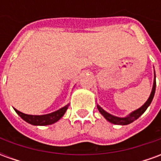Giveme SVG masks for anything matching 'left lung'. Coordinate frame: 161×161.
<instances>
[{"label": "left lung", "mask_w": 161, "mask_h": 161, "mask_svg": "<svg viewBox=\"0 0 161 161\" xmlns=\"http://www.w3.org/2000/svg\"><path fill=\"white\" fill-rule=\"evenodd\" d=\"M155 88H156V80H155V77H154V81H153V90L152 92H151V95H150V97L147 99V101L144 104L142 105V107L138 109H136L135 111L132 112L130 115L127 116V117H124V118H120V117H116V116H114V115H110V114H108L106 111H104L103 108L100 107V106H98L97 105V108L99 112L101 113L102 115L104 116L106 120H108L109 122H111V123H114V124H117V125H128L129 123H131L135 120H137V119L141 116V115L146 111V109L147 108L150 103H151V102H152L153 98V96H154V93H155Z\"/></svg>", "instance_id": "8db88e82"}]
</instances>
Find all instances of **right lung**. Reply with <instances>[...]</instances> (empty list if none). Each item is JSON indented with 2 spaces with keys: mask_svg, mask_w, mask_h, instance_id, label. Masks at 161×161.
I'll return each instance as SVG.
<instances>
[{
  "mask_svg": "<svg viewBox=\"0 0 161 161\" xmlns=\"http://www.w3.org/2000/svg\"><path fill=\"white\" fill-rule=\"evenodd\" d=\"M69 107V105L64 106V108H60L57 111L51 113V114H47V115H26L24 113L19 112V110H17L14 108V110L16 113L21 117V118L26 121V122H28L30 124L32 125H40V126H45V125H51L56 122L59 120L67 110V108Z\"/></svg>",
  "mask_w": 161,
  "mask_h": 161,
  "instance_id": "1",
  "label": "right lung"
}]
</instances>
